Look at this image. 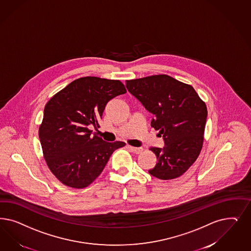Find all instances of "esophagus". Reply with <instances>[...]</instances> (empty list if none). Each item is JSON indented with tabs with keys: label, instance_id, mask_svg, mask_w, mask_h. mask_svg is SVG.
Masks as SVG:
<instances>
[{
	"label": "esophagus",
	"instance_id": "esophagus-1",
	"mask_svg": "<svg viewBox=\"0 0 251 251\" xmlns=\"http://www.w3.org/2000/svg\"><path fill=\"white\" fill-rule=\"evenodd\" d=\"M127 147H128V149H130L135 153L139 154L143 151V148L142 147H138V148H137V147H132V146H127Z\"/></svg>",
	"mask_w": 251,
	"mask_h": 251
}]
</instances>
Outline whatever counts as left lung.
I'll use <instances>...</instances> for the list:
<instances>
[{"label":"left lung","instance_id":"1","mask_svg":"<svg viewBox=\"0 0 251 251\" xmlns=\"http://www.w3.org/2000/svg\"><path fill=\"white\" fill-rule=\"evenodd\" d=\"M126 89L151 113V127L159 131L164 147H151L158 162L149 173L154 177H179L202 149L207 107L192 86L167 75L126 80Z\"/></svg>","mask_w":251,"mask_h":251}]
</instances>
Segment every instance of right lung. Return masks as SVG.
<instances>
[{
    "mask_svg": "<svg viewBox=\"0 0 251 251\" xmlns=\"http://www.w3.org/2000/svg\"><path fill=\"white\" fill-rule=\"evenodd\" d=\"M126 89L121 81L86 76L75 79L51 98L39 129L49 169L65 186L84 188L104 169L113 151L125 142L92 137L105 106Z\"/></svg>",
    "mask_w": 251,
    "mask_h": 251,
    "instance_id": "1",
    "label": "right lung"
}]
</instances>
